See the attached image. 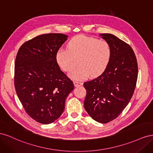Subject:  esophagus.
<instances>
[{"instance_id": "1", "label": "esophagus", "mask_w": 153, "mask_h": 153, "mask_svg": "<svg viewBox=\"0 0 153 153\" xmlns=\"http://www.w3.org/2000/svg\"><path fill=\"white\" fill-rule=\"evenodd\" d=\"M73 83H74V85H75V87H78V86H80V85H82V83L78 82H76V81H74Z\"/></svg>"}]
</instances>
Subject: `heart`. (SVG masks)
<instances>
[{
    "label": "heart",
    "instance_id": "b5f03b06",
    "mask_svg": "<svg viewBox=\"0 0 153 153\" xmlns=\"http://www.w3.org/2000/svg\"><path fill=\"white\" fill-rule=\"evenodd\" d=\"M67 49H59L56 53V61L64 71L76 80H84L91 75L97 76L102 73L108 66L111 57L110 44L105 39L93 37L77 35L69 41Z\"/></svg>",
    "mask_w": 153,
    "mask_h": 153
}]
</instances>
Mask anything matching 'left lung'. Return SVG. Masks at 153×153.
I'll use <instances>...</instances> for the list:
<instances>
[{
    "label": "left lung",
    "instance_id": "8db88e82",
    "mask_svg": "<svg viewBox=\"0 0 153 153\" xmlns=\"http://www.w3.org/2000/svg\"><path fill=\"white\" fill-rule=\"evenodd\" d=\"M100 36L110 44L111 57L104 72L86 82L84 108L100 123L117 118L128 105L135 89L138 66L135 55L129 45L111 34Z\"/></svg>",
    "mask_w": 153,
    "mask_h": 153
}]
</instances>
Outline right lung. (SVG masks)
Masks as SVG:
<instances>
[{
	"instance_id": "add662e5",
	"label": "right lung",
	"mask_w": 153,
	"mask_h": 153,
	"mask_svg": "<svg viewBox=\"0 0 153 153\" xmlns=\"http://www.w3.org/2000/svg\"><path fill=\"white\" fill-rule=\"evenodd\" d=\"M68 37L56 33L38 36L23 44L16 55V94L27 114L41 124H50L61 116L74 89L56 61L57 51Z\"/></svg>"
}]
</instances>
